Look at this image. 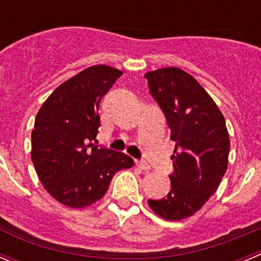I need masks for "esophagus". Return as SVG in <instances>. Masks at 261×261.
Instances as JSON below:
<instances>
[{
  "label": "esophagus",
  "mask_w": 261,
  "mask_h": 261,
  "mask_svg": "<svg viewBox=\"0 0 261 261\" xmlns=\"http://www.w3.org/2000/svg\"><path fill=\"white\" fill-rule=\"evenodd\" d=\"M136 166H137L138 168L144 170V171H149V170H150V166L147 165L146 162H144V161H136Z\"/></svg>",
  "instance_id": "obj_1"
}]
</instances>
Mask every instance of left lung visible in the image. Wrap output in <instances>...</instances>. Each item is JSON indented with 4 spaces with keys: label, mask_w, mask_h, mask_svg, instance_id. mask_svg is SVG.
I'll use <instances>...</instances> for the list:
<instances>
[{
    "label": "left lung",
    "mask_w": 261,
    "mask_h": 261,
    "mask_svg": "<svg viewBox=\"0 0 261 261\" xmlns=\"http://www.w3.org/2000/svg\"><path fill=\"white\" fill-rule=\"evenodd\" d=\"M145 78L176 142L171 190L163 199L147 202L163 220H186L211 199L227 170L230 137L225 117L204 87L181 69L147 71Z\"/></svg>",
    "instance_id": "1"
}]
</instances>
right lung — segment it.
Instances as JSON below:
<instances>
[{"label":"right lung","mask_w":261,"mask_h":261,"mask_svg":"<svg viewBox=\"0 0 261 261\" xmlns=\"http://www.w3.org/2000/svg\"><path fill=\"white\" fill-rule=\"evenodd\" d=\"M121 74L107 65L84 69L60 85L36 115L32 163L45 191L69 208L102 199L114 175L135 163L126 154L91 142L100 126L99 103Z\"/></svg>","instance_id":"right-lung-1"}]
</instances>
